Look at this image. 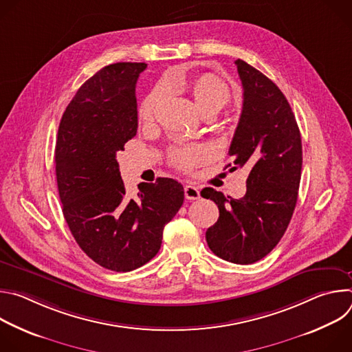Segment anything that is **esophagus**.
<instances>
[{
    "label": "esophagus",
    "instance_id": "1",
    "mask_svg": "<svg viewBox=\"0 0 352 352\" xmlns=\"http://www.w3.org/2000/svg\"><path fill=\"white\" fill-rule=\"evenodd\" d=\"M184 195L188 200H196V199L200 197V190L193 185H185Z\"/></svg>",
    "mask_w": 352,
    "mask_h": 352
}]
</instances>
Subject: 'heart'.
Returning a JSON list of instances; mask_svg holds the SVG:
<instances>
[{
  "mask_svg": "<svg viewBox=\"0 0 352 352\" xmlns=\"http://www.w3.org/2000/svg\"><path fill=\"white\" fill-rule=\"evenodd\" d=\"M166 89L189 91L200 113H217L223 107H226L231 100V90L228 85L214 75L204 74L196 76L192 80L181 76H171L164 82V86H157L146 96L139 109L140 120L150 121L153 118L156 107L160 103ZM206 156L208 152L205 147L188 146L181 148H173L170 152V162L173 166L188 171L192 170L196 164L202 163Z\"/></svg>",
  "mask_w": 352,
  "mask_h": 352,
  "instance_id": "1",
  "label": "heart"
}]
</instances>
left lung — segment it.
Here are the masks:
<instances>
[{
	"label": "left lung",
	"instance_id": "obj_1",
	"mask_svg": "<svg viewBox=\"0 0 352 352\" xmlns=\"http://www.w3.org/2000/svg\"><path fill=\"white\" fill-rule=\"evenodd\" d=\"M243 103L226 168L249 170L246 193L224 196L213 188L200 192L213 200L220 216L206 241L219 258L250 265L278 243L292 217L302 170V143L295 116L283 91L256 68L235 61Z\"/></svg>",
	"mask_w": 352,
	"mask_h": 352
}]
</instances>
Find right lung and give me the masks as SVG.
I'll return each instance as SVG.
<instances>
[{"instance_id":"add662e5","label":"right lung","mask_w":352,"mask_h":352,"mask_svg":"<svg viewBox=\"0 0 352 352\" xmlns=\"http://www.w3.org/2000/svg\"><path fill=\"white\" fill-rule=\"evenodd\" d=\"M144 63L107 65L87 79L58 128L56 175L63 213L83 252L113 272L135 270L153 259L164 226L184 204L173 178L142 182L125 195L117 153L138 131L135 87Z\"/></svg>"}]
</instances>
